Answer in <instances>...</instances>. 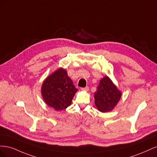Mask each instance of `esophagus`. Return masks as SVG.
I'll list each match as a JSON object with an SVG mask.
<instances>
[{
	"mask_svg": "<svg viewBox=\"0 0 157 157\" xmlns=\"http://www.w3.org/2000/svg\"><path fill=\"white\" fill-rule=\"evenodd\" d=\"M81 90H82V91H88L89 90V87L88 86H86V87H85V88H81Z\"/></svg>",
	"mask_w": 157,
	"mask_h": 157,
	"instance_id": "1",
	"label": "esophagus"
}]
</instances>
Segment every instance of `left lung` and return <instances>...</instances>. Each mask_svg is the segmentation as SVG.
Wrapping results in <instances>:
<instances>
[{"mask_svg":"<svg viewBox=\"0 0 157 157\" xmlns=\"http://www.w3.org/2000/svg\"><path fill=\"white\" fill-rule=\"evenodd\" d=\"M121 95V92L110 78L105 76L100 80L96 92L94 93L95 104L99 111L109 112L117 105Z\"/></svg>","mask_w":157,"mask_h":157,"instance_id":"left-lung-1","label":"left lung"}]
</instances>
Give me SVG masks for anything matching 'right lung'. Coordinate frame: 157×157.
<instances>
[{"label":"right lung","instance_id":"obj_1","mask_svg":"<svg viewBox=\"0 0 157 157\" xmlns=\"http://www.w3.org/2000/svg\"><path fill=\"white\" fill-rule=\"evenodd\" d=\"M77 91L67 71L63 68L57 69L49 75L41 87L42 96L45 103L59 111L71 105Z\"/></svg>","mask_w":157,"mask_h":157}]
</instances>
